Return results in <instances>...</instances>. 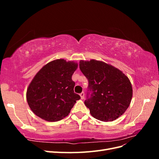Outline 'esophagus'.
Instances as JSON below:
<instances>
[{
	"label": "esophagus",
	"instance_id": "1",
	"mask_svg": "<svg viewBox=\"0 0 159 159\" xmlns=\"http://www.w3.org/2000/svg\"><path fill=\"white\" fill-rule=\"evenodd\" d=\"M80 95V97H81V98L82 99H84V95H85V93H84V91H83V92H81Z\"/></svg>",
	"mask_w": 159,
	"mask_h": 159
}]
</instances>
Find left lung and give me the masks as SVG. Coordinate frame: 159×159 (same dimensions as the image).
<instances>
[{
    "label": "left lung",
    "mask_w": 159,
    "mask_h": 159,
    "mask_svg": "<svg viewBox=\"0 0 159 159\" xmlns=\"http://www.w3.org/2000/svg\"><path fill=\"white\" fill-rule=\"evenodd\" d=\"M80 68L88 80L84 103L99 121H112L123 115L132 99L133 89L121 71L105 62L80 61Z\"/></svg>",
    "instance_id": "obj_1"
}]
</instances>
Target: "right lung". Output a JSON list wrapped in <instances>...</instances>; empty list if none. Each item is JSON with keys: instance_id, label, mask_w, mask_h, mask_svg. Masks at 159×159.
I'll return each instance as SVG.
<instances>
[{"instance_id": "obj_1", "label": "right lung", "mask_w": 159, "mask_h": 159, "mask_svg": "<svg viewBox=\"0 0 159 159\" xmlns=\"http://www.w3.org/2000/svg\"><path fill=\"white\" fill-rule=\"evenodd\" d=\"M78 64L63 59L49 62L38 72L28 86L26 99L38 117L58 121L68 116L80 96L74 93L71 76Z\"/></svg>"}]
</instances>
